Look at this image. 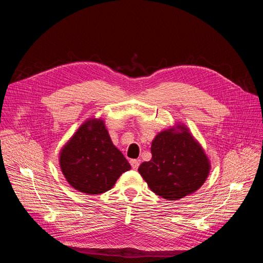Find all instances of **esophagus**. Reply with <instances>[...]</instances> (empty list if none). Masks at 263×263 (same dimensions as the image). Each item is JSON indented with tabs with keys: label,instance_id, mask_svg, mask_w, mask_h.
I'll list each match as a JSON object with an SVG mask.
<instances>
[{
	"label": "esophagus",
	"instance_id": "obj_1",
	"mask_svg": "<svg viewBox=\"0 0 263 263\" xmlns=\"http://www.w3.org/2000/svg\"><path fill=\"white\" fill-rule=\"evenodd\" d=\"M139 164H140V161H139V160H136V159H133V160H130V165H132V168H133L134 170H137Z\"/></svg>",
	"mask_w": 263,
	"mask_h": 263
}]
</instances>
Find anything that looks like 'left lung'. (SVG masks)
I'll list each match as a JSON object with an SVG mask.
<instances>
[{
	"mask_svg": "<svg viewBox=\"0 0 263 263\" xmlns=\"http://www.w3.org/2000/svg\"><path fill=\"white\" fill-rule=\"evenodd\" d=\"M150 161L138 168L149 189L165 200L193 194L208 179L211 161L189 127L177 123L156 135Z\"/></svg>",
	"mask_w": 263,
	"mask_h": 263,
	"instance_id": "obj_1",
	"label": "left lung"
}]
</instances>
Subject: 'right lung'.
<instances>
[{
    "mask_svg": "<svg viewBox=\"0 0 263 263\" xmlns=\"http://www.w3.org/2000/svg\"><path fill=\"white\" fill-rule=\"evenodd\" d=\"M59 165L69 184L87 195L107 192L132 168L101 117L86 119L79 127L60 149Z\"/></svg>",
    "mask_w": 263,
    "mask_h": 263,
    "instance_id": "obj_1",
    "label": "right lung"
}]
</instances>
